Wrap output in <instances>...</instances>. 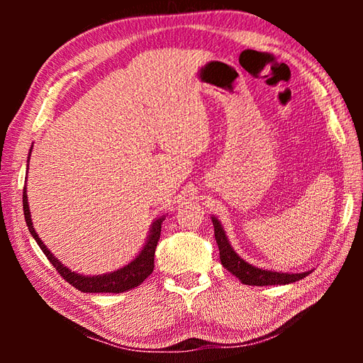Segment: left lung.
<instances>
[{
	"label": "left lung",
	"instance_id": "left-lung-1",
	"mask_svg": "<svg viewBox=\"0 0 363 363\" xmlns=\"http://www.w3.org/2000/svg\"><path fill=\"white\" fill-rule=\"evenodd\" d=\"M213 229H215V240H217L218 250H220V260L223 267H225L228 272L237 276L243 284L246 285H259V287H264V285H285L290 282H296L299 279H304V277L311 272L293 274V273H277V272H269V269H262L257 267L250 265L248 262H245L235 254L233 246L229 245L228 237L223 230L220 221L212 217Z\"/></svg>",
	"mask_w": 363,
	"mask_h": 363
}]
</instances>
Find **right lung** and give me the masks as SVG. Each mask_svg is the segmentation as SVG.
I'll use <instances>...</instances> for the list:
<instances>
[{
    "instance_id": "1",
    "label": "right lung",
    "mask_w": 363,
    "mask_h": 363,
    "mask_svg": "<svg viewBox=\"0 0 363 363\" xmlns=\"http://www.w3.org/2000/svg\"><path fill=\"white\" fill-rule=\"evenodd\" d=\"M23 190H25L23 191V212H25V220H26V225H28L30 235L34 237L37 245L40 246V250L43 251L45 256L48 257L54 269H56V272L62 276L68 284H72L74 289H78L84 293H121V291H128V290L135 289L137 285H140L146 279V277L152 273L154 252H156V246H157V242L160 238V229H162V221H164V217L152 223L148 240H146L140 254H138V256L133 262H130V264H128L126 267H123V268L117 269V272L109 273V274L82 276L78 273H73L72 269H68L67 267L60 264V262L50 252V250L43 245L40 238H38L35 229L33 226V220H30L26 186Z\"/></svg>"
}]
</instances>
